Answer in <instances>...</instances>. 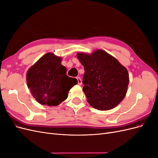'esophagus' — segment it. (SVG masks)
<instances>
[{
	"label": "esophagus",
	"mask_w": 158,
	"mask_h": 158,
	"mask_svg": "<svg viewBox=\"0 0 158 158\" xmlns=\"http://www.w3.org/2000/svg\"><path fill=\"white\" fill-rule=\"evenodd\" d=\"M76 79H77V80H78V84L82 85V80H81V78L80 77H76Z\"/></svg>",
	"instance_id": "1"
}]
</instances>
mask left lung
<instances>
[{"label":"left lung","instance_id":"8db88e82","mask_svg":"<svg viewBox=\"0 0 158 158\" xmlns=\"http://www.w3.org/2000/svg\"><path fill=\"white\" fill-rule=\"evenodd\" d=\"M77 58L84 68L83 91L90 106L100 111L117 107L127 92L129 76L127 69L102 49L91 54L78 52Z\"/></svg>","mask_w":158,"mask_h":158}]
</instances>
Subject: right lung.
Listing matches in <instances>:
<instances>
[{
  "instance_id": "1",
  "label": "right lung",
  "mask_w": 158,
  "mask_h": 158,
  "mask_svg": "<svg viewBox=\"0 0 158 158\" xmlns=\"http://www.w3.org/2000/svg\"><path fill=\"white\" fill-rule=\"evenodd\" d=\"M61 61V57L48 52L27 72V88L41 105L58 106L68 98L70 89L78 83L76 78L66 75V69Z\"/></svg>"
}]
</instances>
